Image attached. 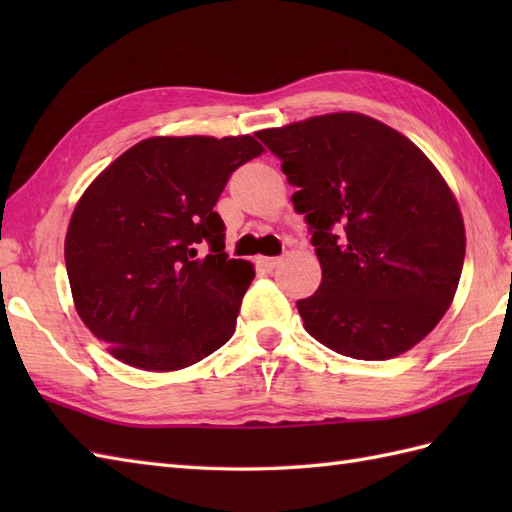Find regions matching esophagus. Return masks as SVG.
Instances as JSON below:
<instances>
[{"instance_id": "34e87169", "label": "esophagus", "mask_w": 512, "mask_h": 512, "mask_svg": "<svg viewBox=\"0 0 512 512\" xmlns=\"http://www.w3.org/2000/svg\"><path fill=\"white\" fill-rule=\"evenodd\" d=\"M279 262H281L279 257H259V259H257L259 268H262V270H268V273H270V270H273V268H277V264H279Z\"/></svg>"}]
</instances>
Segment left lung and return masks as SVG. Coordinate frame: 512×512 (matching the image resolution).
<instances>
[{"instance_id":"8db88e82","label":"left lung","mask_w":512,"mask_h":512,"mask_svg":"<svg viewBox=\"0 0 512 512\" xmlns=\"http://www.w3.org/2000/svg\"><path fill=\"white\" fill-rule=\"evenodd\" d=\"M292 204L306 213L321 286L297 301L303 328L336 354L387 361L427 336L458 290L466 235L436 165L358 112L262 129Z\"/></svg>"}]
</instances>
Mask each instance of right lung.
Returning a JSON list of instances; mask_svg holds the SVG:
<instances>
[{
  "label": "right lung",
  "instance_id": "obj_1",
  "mask_svg": "<svg viewBox=\"0 0 512 512\" xmlns=\"http://www.w3.org/2000/svg\"><path fill=\"white\" fill-rule=\"evenodd\" d=\"M253 136H154L79 198L65 233L74 308L118 361L173 372L231 339L255 268L228 259L213 211Z\"/></svg>",
  "mask_w": 512,
  "mask_h": 512
}]
</instances>
